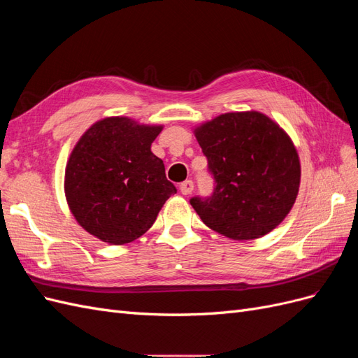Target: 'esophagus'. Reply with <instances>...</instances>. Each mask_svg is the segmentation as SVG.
<instances>
[{
	"instance_id": "1",
	"label": "esophagus",
	"mask_w": 358,
	"mask_h": 358,
	"mask_svg": "<svg viewBox=\"0 0 358 358\" xmlns=\"http://www.w3.org/2000/svg\"><path fill=\"white\" fill-rule=\"evenodd\" d=\"M179 189H180V192L183 194V196H189V194L194 191V182L192 180L182 182L180 185H179Z\"/></svg>"
}]
</instances>
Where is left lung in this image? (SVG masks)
<instances>
[{
  "label": "left lung",
  "instance_id": "obj_1",
  "mask_svg": "<svg viewBox=\"0 0 358 358\" xmlns=\"http://www.w3.org/2000/svg\"><path fill=\"white\" fill-rule=\"evenodd\" d=\"M194 134L215 179L209 199L189 200L200 220L233 241H254L276 229L300 187V159L289 136L255 110L220 115Z\"/></svg>",
  "mask_w": 358,
  "mask_h": 358
}]
</instances>
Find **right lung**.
<instances>
[{
  "instance_id": "1",
  "label": "right lung",
  "mask_w": 358,
  "mask_h": 358,
  "mask_svg": "<svg viewBox=\"0 0 358 358\" xmlns=\"http://www.w3.org/2000/svg\"><path fill=\"white\" fill-rule=\"evenodd\" d=\"M162 125L127 116L92 124L73 148L64 191L83 229L106 243L125 245L145 234L176 188L152 154Z\"/></svg>"
}]
</instances>
